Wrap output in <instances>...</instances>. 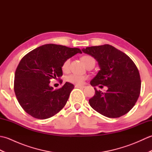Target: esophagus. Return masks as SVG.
<instances>
[{"label": "esophagus", "instance_id": "obj_1", "mask_svg": "<svg viewBox=\"0 0 152 152\" xmlns=\"http://www.w3.org/2000/svg\"><path fill=\"white\" fill-rule=\"evenodd\" d=\"M86 86H80V85H76L75 86V88H84Z\"/></svg>", "mask_w": 152, "mask_h": 152}]
</instances>
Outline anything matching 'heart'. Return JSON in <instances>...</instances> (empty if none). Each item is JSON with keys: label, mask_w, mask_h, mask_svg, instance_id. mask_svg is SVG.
<instances>
[{"label": "heart", "mask_w": 152, "mask_h": 152, "mask_svg": "<svg viewBox=\"0 0 152 152\" xmlns=\"http://www.w3.org/2000/svg\"><path fill=\"white\" fill-rule=\"evenodd\" d=\"M82 60L83 63L86 65L89 62H91V61H95L94 59L90 56H84L82 57ZM70 59H67L64 61L62 65V70L64 72H66L69 69V65H70ZM66 80L70 83H74V84H82V83L84 82V81L86 79V76H80L78 75V74H71L70 75L66 77Z\"/></svg>", "instance_id": "b5f03b06"}]
</instances>
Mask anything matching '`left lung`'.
<instances>
[{"label":"left lung","instance_id":"left-lung-1","mask_svg":"<svg viewBox=\"0 0 152 152\" xmlns=\"http://www.w3.org/2000/svg\"><path fill=\"white\" fill-rule=\"evenodd\" d=\"M97 61L100 70L90 83L106 86V92L98 91L89 100L90 106L103 115L115 118L133 108L140 95L141 80L138 70L131 58L109 44L82 50Z\"/></svg>","mask_w":152,"mask_h":152}]
</instances>
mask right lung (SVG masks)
<instances>
[{
  "label": "right lung",
  "instance_id": "right-lung-1",
  "mask_svg": "<svg viewBox=\"0 0 152 152\" xmlns=\"http://www.w3.org/2000/svg\"><path fill=\"white\" fill-rule=\"evenodd\" d=\"M82 51L53 44H45L22 58L16 69L14 92L23 109L33 118L52 117L63 108L74 86L66 82L54 90L50 80L63 76L64 61ZM62 83V82H61Z\"/></svg>",
  "mask_w": 152,
  "mask_h": 152
}]
</instances>
